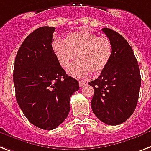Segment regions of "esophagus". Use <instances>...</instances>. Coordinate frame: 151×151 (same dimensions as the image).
<instances>
[{
  "label": "esophagus",
  "instance_id": "obj_1",
  "mask_svg": "<svg viewBox=\"0 0 151 151\" xmlns=\"http://www.w3.org/2000/svg\"><path fill=\"white\" fill-rule=\"evenodd\" d=\"M86 82L84 81H81V80H80L79 81V85L81 88H84L85 85H86Z\"/></svg>",
  "mask_w": 151,
  "mask_h": 151
}]
</instances>
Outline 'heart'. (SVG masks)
Masks as SVG:
<instances>
[{"label": "heart", "instance_id": "1", "mask_svg": "<svg viewBox=\"0 0 151 151\" xmlns=\"http://www.w3.org/2000/svg\"><path fill=\"white\" fill-rule=\"evenodd\" d=\"M52 49L59 64L63 68L68 67L77 56L78 60L67 69L73 78H84L90 72L99 75L106 68L112 55L109 40L100 38L88 30L69 33L65 41L56 38Z\"/></svg>", "mask_w": 151, "mask_h": 151}]
</instances>
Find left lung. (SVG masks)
<instances>
[{
    "instance_id": "left-lung-1",
    "label": "left lung",
    "mask_w": 151,
    "mask_h": 151,
    "mask_svg": "<svg viewBox=\"0 0 151 151\" xmlns=\"http://www.w3.org/2000/svg\"><path fill=\"white\" fill-rule=\"evenodd\" d=\"M112 46V55L103 72L88 83L95 90L91 109L101 122L116 126L128 119L137 107L141 85L139 65L133 49L120 35L102 29Z\"/></svg>"
}]
</instances>
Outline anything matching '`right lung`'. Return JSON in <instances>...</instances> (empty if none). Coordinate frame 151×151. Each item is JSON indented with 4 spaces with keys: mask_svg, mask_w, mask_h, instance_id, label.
<instances>
[{
    "mask_svg": "<svg viewBox=\"0 0 151 151\" xmlns=\"http://www.w3.org/2000/svg\"><path fill=\"white\" fill-rule=\"evenodd\" d=\"M54 27L43 26L29 34L15 57L16 100L35 127L52 130L67 119L70 99L79 90L76 79L66 74L52 49Z\"/></svg>",
    "mask_w": 151,
    "mask_h": 151,
    "instance_id": "add662e5",
    "label": "right lung"
}]
</instances>
